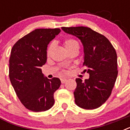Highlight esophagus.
I'll list each match as a JSON object with an SVG mask.
<instances>
[{
	"mask_svg": "<svg viewBox=\"0 0 130 130\" xmlns=\"http://www.w3.org/2000/svg\"><path fill=\"white\" fill-rule=\"evenodd\" d=\"M60 81H61V83H64L65 82H66V81H67V79H60Z\"/></svg>",
	"mask_w": 130,
	"mask_h": 130,
	"instance_id": "34e87169",
	"label": "esophagus"
}]
</instances>
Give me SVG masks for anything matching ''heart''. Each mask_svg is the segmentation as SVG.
Returning a JSON list of instances; mask_svg holds the SVG:
<instances>
[{
    "label": "heart",
    "instance_id": "obj_1",
    "mask_svg": "<svg viewBox=\"0 0 130 130\" xmlns=\"http://www.w3.org/2000/svg\"><path fill=\"white\" fill-rule=\"evenodd\" d=\"M63 45H64V48L66 49V51H69L72 49H79V43L76 40L73 38H66L63 41ZM53 44H50L48 46L47 49V55L49 56L51 53V51L52 50Z\"/></svg>",
    "mask_w": 130,
    "mask_h": 130
}]
</instances>
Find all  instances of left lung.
<instances>
[{
    "label": "left lung",
    "instance_id": "8db88e82",
    "mask_svg": "<svg viewBox=\"0 0 130 130\" xmlns=\"http://www.w3.org/2000/svg\"><path fill=\"white\" fill-rule=\"evenodd\" d=\"M65 32L81 40L83 46V71L89 78L76 79L75 102L85 109H94L104 104L111 94L117 79V55L106 37L85 26L62 27Z\"/></svg>",
    "mask_w": 130,
    "mask_h": 130
}]
</instances>
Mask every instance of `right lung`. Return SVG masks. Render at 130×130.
<instances>
[{"label":"right lung","mask_w":130,"mask_h":130,"mask_svg":"<svg viewBox=\"0 0 130 130\" xmlns=\"http://www.w3.org/2000/svg\"><path fill=\"white\" fill-rule=\"evenodd\" d=\"M59 28H39L19 40L11 51L9 77L23 105L34 112L54 105V93L60 86L57 77L49 79L40 68L47 62V45L60 32Z\"/></svg>","instance_id":"add662e5"}]
</instances>
